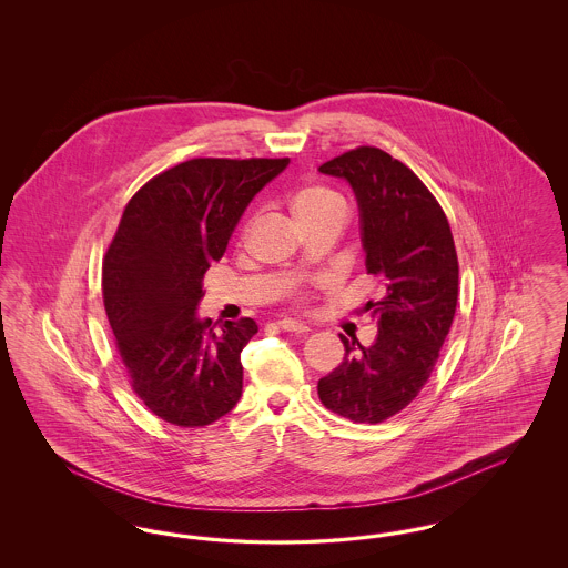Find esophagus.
Returning a JSON list of instances; mask_svg holds the SVG:
<instances>
[{"mask_svg": "<svg viewBox=\"0 0 568 568\" xmlns=\"http://www.w3.org/2000/svg\"><path fill=\"white\" fill-rule=\"evenodd\" d=\"M278 327L285 329V332H296V334H304L308 332V325L297 322V320H281Z\"/></svg>", "mask_w": 568, "mask_h": 568, "instance_id": "34e87169", "label": "esophagus"}]
</instances>
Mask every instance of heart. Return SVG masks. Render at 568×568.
I'll use <instances>...</instances> for the list:
<instances>
[{"mask_svg": "<svg viewBox=\"0 0 568 568\" xmlns=\"http://www.w3.org/2000/svg\"><path fill=\"white\" fill-rule=\"evenodd\" d=\"M292 209L297 219H304V216L320 215L329 211L345 213V202L336 191L327 187H304L294 195Z\"/></svg>", "mask_w": 568, "mask_h": 568, "instance_id": "heart-1", "label": "heart"}]
</instances>
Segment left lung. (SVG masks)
Masks as SVG:
<instances>
[{"instance_id":"1","label":"left lung","mask_w":568,"mask_h":568,"mask_svg":"<svg viewBox=\"0 0 568 568\" xmlns=\"http://www.w3.org/2000/svg\"><path fill=\"white\" fill-rule=\"evenodd\" d=\"M320 172L349 183L359 211L366 271L385 294L368 302L377 338L347 341L345 359L320 378L325 408L359 424L403 410L426 385L458 304V255L449 221L428 187L375 146L334 158Z\"/></svg>"}]
</instances>
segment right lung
I'll return each mask as SVG.
<instances>
[{"instance_id": "obj_1", "label": "right lung", "mask_w": 568, "mask_h": 568, "mask_svg": "<svg viewBox=\"0 0 568 568\" xmlns=\"http://www.w3.org/2000/svg\"><path fill=\"white\" fill-rule=\"evenodd\" d=\"M287 165L190 160L151 179L123 211L102 271L104 306L138 398L163 422L209 426L243 396L241 352L257 324L215 332L197 304L246 206Z\"/></svg>"}]
</instances>
